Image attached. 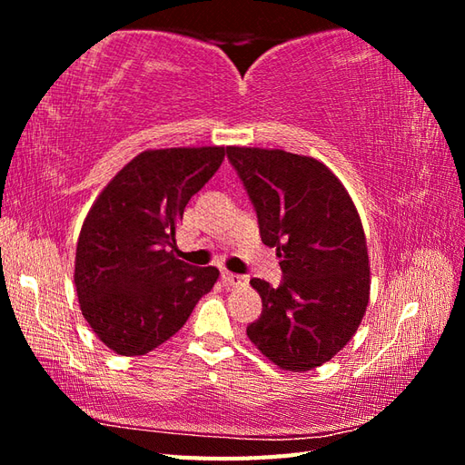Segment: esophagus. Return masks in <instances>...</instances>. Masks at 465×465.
Here are the masks:
<instances>
[{
    "instance_id": "esophagus-1",
    "label": "esophagus",
    "mask_w": 465,
    "mask_h": 465,
    "mask_svg": "<svg viewBox=\"0 0 465 465\" xmlns=\"http://www.w3.org/2000/svg\"><path fill=\"white\" fill-rule=\"evenodd\" d=\"M222 280L225 285H232V288H242V285L248 283V278L240 273H232V272H222Z\"/></svg>"
}]
</instances>
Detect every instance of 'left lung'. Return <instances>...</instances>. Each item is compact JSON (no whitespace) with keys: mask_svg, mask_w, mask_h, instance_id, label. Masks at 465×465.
<instances>
[{"mask_svg":"<svg viewBox=\"0 0 465 465\" xmlns=\"http://www.w3.org/2000/svg\"><path fill=\"white\" fill-rule=\"evenodd\" d=\"M275 248L278 288L253 278L262 315L248 338L282 370L308 371L351 340L370 300V263L358 210L341 182L313 157L225 147Z\"/></svg>","mask_w":465,"mask_h":465,"instance_id":"obj_1","label":"left lung"}]
</instances>
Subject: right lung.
<instances>
[{
    "label": "right lung",
    "instance_id": "right-lung-1",
    "mask_svg": "<svg viewBox=\"0 0 465 465\" xmlns=\"http://www.w3.org/2000/svg\"><path fill=\"white\" fill-rule=\"evenodd\" d=\"M225 147L143 152L97 197L75 252V290L97 338L143 355L183 328L217 282L215 268L177 260L175 230L190 197L212 180Z\"/></svg>",
    "mask_w": 465,
    "mask_h": 465
}]
</instances>
